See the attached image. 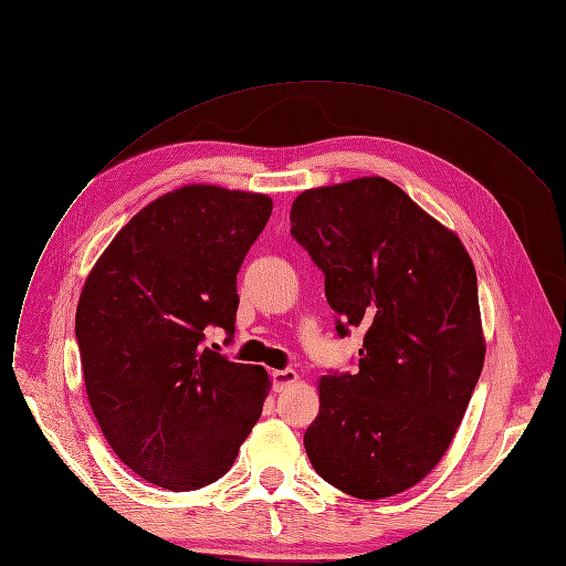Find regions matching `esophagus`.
<instances>
[{"label": "esophagus", "mask_w": 566, "mask_h": 566, "mask_svg": "<svg viewBox=\"0 0 566 566\" xmlns=\"http://www.w3.org/2000/svg\"><path fill=\"white\" fill-rule=\"evenodd\" d=\"M296 373L294 370H276V373H272V388L276 390V392H281V390H285L287 386H292V384H296Z\"/></svg>", "instance_id": "esophagus-1"}]
</instances>
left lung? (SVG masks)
<instances>
[{
  "label": "left lung",
  "mask_w": 566,
  "mask_h": 566,
  "mask_svg": "<svg viewBox=\"0 0 566 566\" xmlns=\"http://www.w3.org/2000/svg\"><path fill=\"white\" fill-rule=\"evenodd\" d=\"M290 223L324 272L338 336L365 328L358 373L319 379L308 459L319 478L363 501L402 493L450 448L482 373L473 260L386 178L306 189Z\"/></svg>",
  "instance_id": "obj_1"
}]
</instances>
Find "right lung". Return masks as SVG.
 Segmentation results:
<instances>
[{"mask_svg": "<svg viewBox=\"0 0 566 566\" xmlns=\"http://www.w3.org/2000/svg\"><path fill=\"white\" fill-rule=\"evenodd\" d=\"M272 198L187 185L132 217L97 258L75 315L93 416L127 469L169 491L212 484L262 413L270 377L203 345L235 334L238 272Z\"/></svg>", "mask_w": 566, "mask_h": 566, "instance_id": "1", "label": "right lung"}]
</instances>
